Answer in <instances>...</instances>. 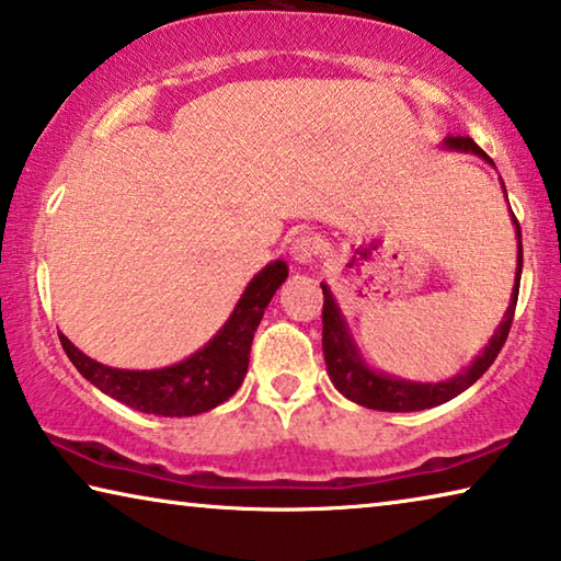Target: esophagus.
Masks as SVG:
<instances>
[{"instance_id": "34e87169", "label": "esophagus", "mask_w": 561, "mask_h": 561, "mask_svg": "<svg viewBox=\"0 0 561 561\" xmlns=\"http://www.w3.org/2000/svg\"><path fill=\"white\" fill-rule=\"evenodd\" d=\"M290 257L300 265H308L316 261L318 251H321V243H318L316 236H310V232H300V236H296L290 240Z\"/></svg>"}]
</instances>
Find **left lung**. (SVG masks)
Segmentation results:
<instances>
[{
    "instance_id": "left-lung-1",
    "label": "left lung",
    "mask_w": 561,
    "mask_h": 561,
    "mask_svg": "<svg viewBox=\"0 0 561 561\" xmlns=\"http://www.w3.org/2000/svg\"><path fill=\"white\" fill-rule=\"evenodd\" d=\"M444 150L449 152H471L481 158L484 162H491L489 154L479 148L471 137H446ZM504 187V183H502ZM506 195V187H504ZM512 210V208H510ZM512 222H514V232H516V275H514V288H512V298H510V308L502 318V323L496 325L494 335H491L489 343L471 364L446 381H436V383H421V381H407V378L391 376L386 370H378L374 366H368L360 351L353 341V333L348 329L346 316L341 313L339 300L333 298L331 288L321 283L323 288V356H325V368H329V378L331 383L339 389L348 401L358 403V407L366 409H376V411H424V409H434L438 403L451 401L454 396H459L461 391H467L471 383H477L484 370L494 364V358L502 351L506 335H510L512 329V318H514V308H516V296H519V280H522V228L516 222L514 213H512Z\"/></svg>"
}]
</instances>
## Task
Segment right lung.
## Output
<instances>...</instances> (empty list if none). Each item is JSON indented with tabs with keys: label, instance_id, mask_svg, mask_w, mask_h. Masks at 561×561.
I'll list each match as a JSON object with an SVG mask.
<instances>
[{
	"label": "right lung",
	"instance_id": "1",
	"mask_svg": "<svg viewBox=\"0 0 561 561\" xmlns=\"http://www.w3.org/2000/svg\"><path fill=\"white\" fill-rule=\"evenodd\" d=\"M286 278L288 263L271 261L253 275L220 331L203 348L165 368H112L84 356L67 335L59 341L75 368L110 399L154 416H195L220 407L240 389L257 323Z\"/></svg>",
	"mask_w": 561,
	"mask_h": 561
}]
</instances>
